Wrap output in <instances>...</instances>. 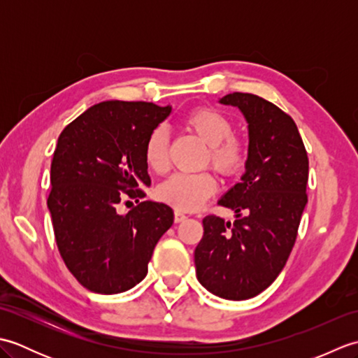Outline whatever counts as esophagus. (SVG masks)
Segmentation results:
<instances>
[{
  "label": "esophagus",
  "mask_w": 358,
  "mask_h": 358,
  "mask_svg": "<svg viewBox=\"0 0 358 358\" xmlns=\"http://www.w3.org/2000/svg\"><path fill=\"white\" fill-rule=\"evenodd\" d=\"M187 217L183 214V212H180V210H175V214H173V220H175V223H181V222H185Z\"/></svg>",
  "instance_id": "34e87169"
}]
</instances>
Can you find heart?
I'll use <instances>...</instances> for the list:
<instances>
[{
  "label": "heart",
  "mask_w": 358,
  "mask_h": 358,
  "mask_svg": "<svg viewBox=\"0 0 358 358\" xmlns=\"http://www.w3.org/2000/svg\"><path fill=\"white\" fill-rule=\"evenodd\" d=\"M185 124L209 146L212 167L224 175H237L248 158L245 141L234 134L232 121L214 108H196L189 112ZM169 136L164 127H157L144 144V162L150 171L162 173L167 169ZM215 192V180L208 172L173 173L157 187V196L177 210H195Z\"/></svg>",
  "instance_id": "b5f03b06"
}]
</instances>
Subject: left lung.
Listing matches in <instances>:
<instances>
[{
	"label": "left lung",
	"mask_w": 358,
	"mask_h": 358,
	"mask_svg": "<svg viewBox=\"0 0 358 358\" xmlns=\"http://www.w3.org/2000/svg\"><path fill=\"white\" fill-rule=\"evenodd\" d=\"M220 103L246 118V172L218 200L237 220L204 217L194 258L196 278L209 292L238 301L263 292L285 268L308 203L309 162L294 120L275 104L241 92Z\"/></svg>",
	"instance_id": "8db88e82"
}]
</instances>
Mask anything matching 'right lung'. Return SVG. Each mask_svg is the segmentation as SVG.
<instances>
[{"mask_svg":"<svg viewBox=\"0 0 358 358\" xmlns=\"http://www.w3.org/2000/svg\"><path fill=\"white\" fill-rule=\"evenodd\" d=\"M171 110L144 101H103L59 135L48 208L59 254L89 291L120 294L140 283L173 223L164 203L140 201L127 215L116 210L123 199L138 202L146 195L144 144Z\"/></svg>","mask_w":358,"mask_h":358,"instance_id":"right-lung-1","label":"right lung"}]
</instances>
